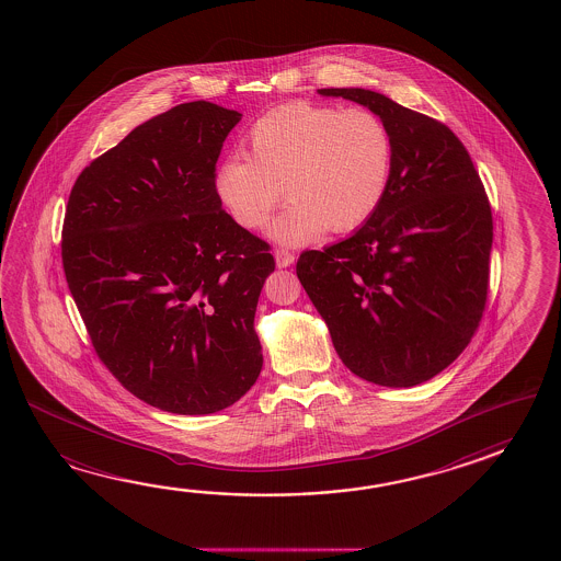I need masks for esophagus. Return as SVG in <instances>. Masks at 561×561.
Listing matches in <instances>:
<instances>
[{"instance_id": "34e87169", "label": "esophagus", "mask_w": 561, "mask_h": 561, "mask_svg": "<svg viewBox=\"0 0 561 561\" xmlns=\"http://www.w3.org/2000/svg\"><path fill=\"white\" fill-rule=\"evenodd\" d=\"M275 261L278 268H286V266H290V264L295 263V254L286 251V249H276Z\"/></svg>"}]
</instances>
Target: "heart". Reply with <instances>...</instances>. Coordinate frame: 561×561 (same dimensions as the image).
Returning a JSON list of instances; mask_svg holds the SVG:
<instances>
[{"label":"heart","mask_w":561,"mask_h":561,"mask_svg":"<svg viewBox=\"0 0 561 561\" xmlns=\"http://www.w3.org/2000/svg\"><path fill=\"white\" fill-rule=\"evenodd\" d=\"M247 142L249 156H228L216 170V194L239 225L259 228L285 191L290 204L266 228L285 247L363 227L393 179V136L365 107L285 104L256 119Z\"/></svg>","instance_id":"heart-1"}]
</instances>
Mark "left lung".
<instances>
[{"label": "left lung", "mask_w": 561, "mask_h": 561, "mask_svg": "<svg viewBox=\"0 0 561 561\" xmlns=\"http://www.w3.org/2000/svg\"><path fill=\"white\" fill-rule=\"evenodd\" d=\"M385 122L393 179L348 239L300 254L297 276L346 369L415 387L469 345L488 300L491 208L466 146L437 119L363 88H324Z\"/></svg>", "instance_id": "left-lung-1"}]
</instances>
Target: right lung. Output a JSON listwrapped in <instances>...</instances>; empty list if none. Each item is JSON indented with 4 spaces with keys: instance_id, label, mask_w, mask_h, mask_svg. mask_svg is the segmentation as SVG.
<instances>
[{
    "instance_id": "add662e5",
    "label": "right lung",
    "mask_w": 561,
    "mask_h": 561,
    "mask_svg": "<svg viewBox=\"0 0 561 561\" xmlns=\"http://www.w3.org/2000/svg\"><path fill=\"white\" fill-rule=\"evenodd\" d=\"M237 110L188 102L140 124L73 184L64 273L98 357L176 415L234 405L263 369L254 312L275 259L222 210Z\"/></svg>"
}]
</instances>
